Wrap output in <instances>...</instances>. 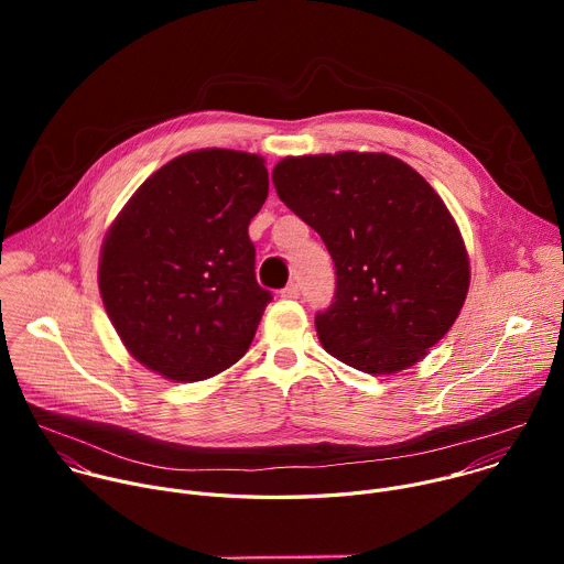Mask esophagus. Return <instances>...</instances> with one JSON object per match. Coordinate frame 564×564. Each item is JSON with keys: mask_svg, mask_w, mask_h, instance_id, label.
<instances>
[{"mask_svg": "<svg viewBox=\"0 0 564 564\" xmlns=\"http://www.w3.org/2000/svg\"><path fill=\"white\" fill-rule=\"evenodd\" d=\"M281 296H283V299H299V296H301V288H299L296 283H290V285H285V288L281 290Z\"/></svg>", "mask_w": 564, "mask_h": 564, "instance_id": "34e87169", "label": "esophagus"}]
</instances>
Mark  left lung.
<instances>
[{
	"label": "left lung",
	"instance_id": "obj_1",
	"mask_svg": "<svg viewBox=\"0 0 564 564\" xmlns=\"http://www.w3.org/2000/svg\"><path fill=\"white\" fill-rule=\"evenodd\" d=\"M279 198L324 240L335 301L316 312L324 348L370 375L415 366L455 324L470 268L437 192L388 153L283 158Z\"/></svg>",
	"mask_w": 564,
	"mask_h": 564
}]
</instances>
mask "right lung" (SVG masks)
I'll return each instance as SVG.
<instances>
[{
  "mask_svg": "<svg viewBox=\"0 0 564 564\" xmlns=\"http://www.w3.org/2000/svg\"><path fill=\"white\" fill-rule=\"evenodd\" d=\"M265 160L198 149L151 174L113 220L98 283L127 350L172 381L243 357L272 294L257 283L250 220L268 198Z\"/></svg>",
  "mask_w": 564,
  "mask_h": 564,
  "instance_id": "right-lung-1",
  "label": "right lung"
}]
</instances>
